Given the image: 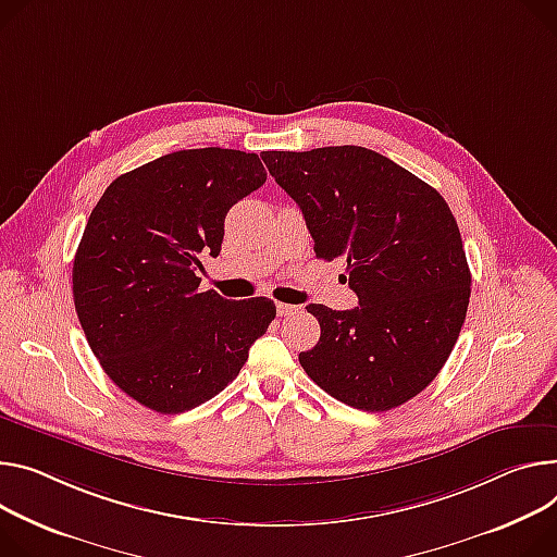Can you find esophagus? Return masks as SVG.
Returning <instances> with one entry per match:
<instances>
[{"label": "esophagus", "mask_w": 557, "mask_h": 557, "mask_svg": "<svg viewBox=\"0 0 557 557\" xmlns=\"http://www.w3.org/2000/svg\"><path fill=\"white\" fill-rule=\"evenodd\" d=\"M277 315H290V313H295L297 311V307H293V305H284V301H277Z\"/></svg>", "instance_id": "obj_1"}]
</instances>
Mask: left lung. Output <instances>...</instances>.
Here are the masks:
<instances>
[{
    "instance_id": "obj_1",
    "label": "left lung",
    "mask_w": 557,
    "mask_h": 557,
    "mask_svg": "<svg viewBox=\"0 0 557 557\" xmlns=\"http://www.w3.org/2000/svg\"><path fill=\"white\" fill-rule=\"evenodd\" d=\"M275 182L295 199L315 256L346 262L360 307L309 305L320 342L299 352L307 375L335 399L369 413L424 391L458 342L471 271L444 197L362 146L293 153L264 150Z\"/></svg>"
}]
</instances>
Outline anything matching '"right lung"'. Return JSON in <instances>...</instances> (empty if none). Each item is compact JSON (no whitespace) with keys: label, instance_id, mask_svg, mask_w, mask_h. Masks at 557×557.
I'll return each instance as SVG.
<instances>
[{"label":"right lung","instance_id":"1","mask_svg":"<svg viewBox=\"0 0 557 557\" xmlns=\"http://www.w3.org/2000/svg\"><path fill=\"white\" fill-rule=\"evenodd\" d=\"M267 182L256 153L190 148L120 175L92 209L73 299L107 375L146 409L184 413L224 391L275 320L269 297L199 293L233 205Z\"/></svg>","mask_w":557,"mask_h":557}]
</instances>
